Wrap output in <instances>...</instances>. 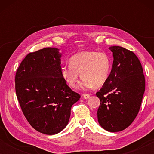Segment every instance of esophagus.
I'll use <instances>...</instances> for the list:
<instances>
[{"label":"esophagus","instance_id":"esophagus-1","mask_svg":"<svg viewBox=\"0 0 154 154\" xmlns=\"http://www.w3.org/2000/svg\"><path fill=\"white\" fill-rule=\"evenodd\" d=\"M83 97L85 99V100H88L90 97V94H83Z\"/></svg>","mask_w":154,"mask_h":154}]
</instances>
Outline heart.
Segmentation results:
<instances>
[{"label":"heart","instance_id":"heart-1","mask_svg":"<svg viewBox=\"0 0 154 154\" xmlns=\"http://www.w3.org/2000/svg\"><path fill=\"white\" fill-rule=\"evenodd\" d=\"M70 66L61 69V75L69 87L74 88L81 75L79 84L81 90L100 88L108 80L112 66L109 57L103 52H81L73 55L69 60Z\"/></svg>","mask_w":154,"mask_h":154}]
</instances>
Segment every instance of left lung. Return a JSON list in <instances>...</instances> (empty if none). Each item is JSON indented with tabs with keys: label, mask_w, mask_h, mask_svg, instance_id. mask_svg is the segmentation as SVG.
I'll use <instances>...</instances> for the list:
<instances>
[{
	"label": "left lung",
	"mask_w": 154,
	"mask_h": 154,
	"mask_svg": "<svg viewBox=\"0 0 154 154\" xmlns=\"http://www.w3.org/2000/svg\"><path fill=\"white\" fill-rule=\"evenodd\" d=\"M112 69L107 81L96 95L100 100L97 119L109 132L125 130L140 111L145 90L142 64L133 52L121 46H111Z\"/></svg>",
	"instance_id": "1"
}]
</instances>
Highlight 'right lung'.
<instances>
[{
    "label": "right lung",
    "instance_id": "add662e5",
    "mask_svg": "<svg viewBox=\"0 0 154 154\" xmlns=\"http://www.w3.org/2000/svg\"><path fill=\"white\" fill-rule=\"evenodd\" d=\"M62 53L45 48L27 54L15 75V90L22 112L41 133L55 134L66 128L71 109L79 100L61 75Z\"/></svg>",
    "mask_w": 154,
    "mask_h": 154
}]
</instances>
